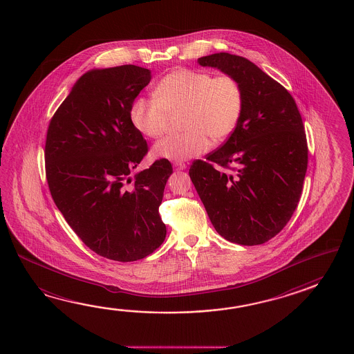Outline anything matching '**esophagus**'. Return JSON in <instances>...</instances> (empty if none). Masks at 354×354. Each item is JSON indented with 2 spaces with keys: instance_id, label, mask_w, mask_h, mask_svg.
<instances>
[{
  "instance_id": "34e87169",
  "label": "esophagus",
  "mask_w": 354,
  "mask_h": 354,
  "mask_svg": "<svg viewBox=\"0 0 354 354\" xmlns=\"http://www.w3.org/2000/svg\"><path fill=\"white\" fill-rule=\"evenodd\" d=\"M174 167L176 171H183V169H186V168H187V165H185L183 162H176Z\"/></svg>"
}]
</instances>
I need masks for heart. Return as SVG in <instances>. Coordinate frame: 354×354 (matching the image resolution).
Masks as SVG:
<instances>
[{"label": "heart", "mask_w": 354, "mask_h": 354, "mask_svg": "<svg viewBox=\"0 0 354 354\" xmlns=\"http://www.w3.org/2000/svg\"><path fill=\"white\" fill-rule=\"evenodd\" d=\"M243 90L232 75L177 69L163 77L153 96L136 97L130 121L142 136L157 139L166 131L169 113L185 110V134L169 136L153 147V156L174 162L195 158L210 148L211 136L223 142L233 134L243 111Z\"/></svg>", "instance_id": "1"}]
</instances>
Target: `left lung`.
Returning <instances> with one entry per match:
<instances>
[{
  "label": "left lung",
  "instance_id": "8db88e82",
  "mask_svg": "<svg viewBox=\"0 0 354 354\" xmlns=\"http://www.w3.org/2000/svg\"><path fill=\"white\" fill-rule=\"evenodd\" d=\"M197 63L234 77L244 102L233 134L207 162H194L189 177L223 238L263 244L285 227L300 200L308 144L299 109L283 86L247 58L215 53ZM212 162L234 165L236 174L220 173Z\"/></svg>",
  "mask_w": 354,
  "mask_h": 354
}]
</instances>
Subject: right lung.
<instances>
[{"instance_id": "1", "label": "right lung", "mask_w": 354, "mask_h": 354, "mask_svg": "<svg viewBox=\"0 0 354 354\" xmlns=\"http://www.w3.org/2000/svg\"><path fill=\"white\" fill-rule=\"evenodd\" d=\"M151 72L133 64L81 75L49 122L46 180L54 203L81 241L98 256L133 262L166 239L159 216L167 159L136 169L148 151L130 121V107Z\"/></svg>"}]
</instances>
